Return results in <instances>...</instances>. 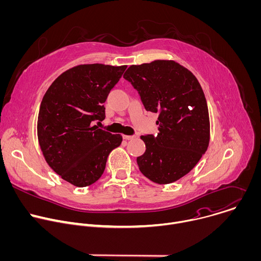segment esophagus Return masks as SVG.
Returning a JSON list of instances; mask_svg holds the SVG:
<instances>
[{"mask_svg":"<svg viewBox=\"0 0 261 261\" xmlns=\"http://www.w3.org/2000/svg\"><path fill=\"white\" fill-rule=\"evenodd\" d=\"M123 138L126 140H130V139H133L134 136L133 135H123Z\"/></svg>","mask_w":261,"mask_h":261,"instance_id":"esophagus-1","label":"esophagus"}]
</instances>
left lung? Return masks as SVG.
<instances>
[{
    "mask_svg": "<svg viewBox=\"0 0 261 261\" xmlns=\"http://www.w3.org/2000/svg\"><path fill=\"white\" fill-rule=\"evenodd\" d=\"M124 79L138 91L144 108L159 114V133L142 135L137 157L141 173L160 185L190 172L206 152L210 118L204 93L194 74L172 60L130 66Z\"/></svg>",
    "mask_w": 261,
    "mask_h": 261,
    "instance_id": "left-lung-1",
    "label": "left lung"
}]
</instances>
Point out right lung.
I'll return each instance as SVG.
<instances>
[{"instance_id":"obj_1","label":"right lung","mask_w":261,"mask_h":261,"mask_svg":"<svg viewBox=\"0 0 261 261\" xmlns=\"http://www.w3.org/2000/svg\"><path fill=\"white\" fill-rule=\"evenodd\" d=\"M127 66L84 64L63 72L46 91L37 134L45 161L66 181L87 187L104 172L107 157L123 140L99 129L106 101Z\"/></svg>"}]
</instances>
